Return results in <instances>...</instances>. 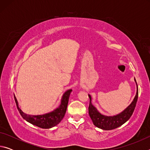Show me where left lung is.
<instances>
[{
	"label": "left lung",
	"instance_id": "left-lung-1",
	"mask_svg": "<svg viewBox=\"0 0 150 150\" xmlns=\"http://www.w3.org/2000/svg\"><path fill=\"white\" fill-rule=\"evenodd\" d=\"M134 80L136 83L135 79H134ZM88 97L90 98L89 106H88V114H89V116L94 125L100 129H103V130H113V129H115L122 125L126 121H128L131 117V116L132 115L138 97V85H137L136 95L132 102L123 112H122L121 113L116 116H107L101 115L99 112L97 110V109L92 105L91 96L90 95H88Z\"/></svg>",
	"mask_w": 150,
	"mask_h": 150
}]
</instances>
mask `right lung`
I'll list each match as a JSON object with an SVG mask.
<instances>
[{"label": "right lung", "mask_w": 150, "mask_h": 150, "mask_svg": "<svg viewBox=\"0 0 150 150\" xmlns=\"http://www.w3.org/2000/svg\"><path fill=\"white\" fill-rule=\"evenodd\" d=\"M71 89L67 90L63 94L62 101H61V105L59 107L55 109L54 111L42 115H26V114L24 113L21 110V109L18 107V103L17 99L15 97V96L14 100L16 104L18 110L20 115L22 116V117L24 120H26L27 122L31 123L33 125L40 127L41 128L47 129L57 125L62 120L63 117H64L66 110H67L70 93H71Z\"/></svg>", "instance_id": "right-lung-1"}]
</instances>
